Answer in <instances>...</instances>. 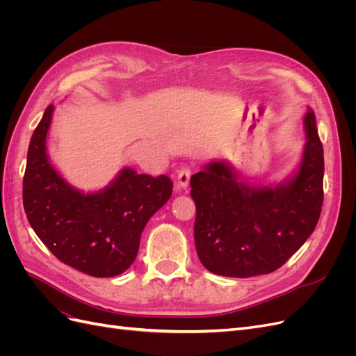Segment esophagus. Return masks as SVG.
Here are the masks:
<instances>
[{
	"mask_svg": "<svg viewBox=\"0 0 356 356\" xmlns=\"http://www.w3.org/2000/svg\"><path fill=\"white\" fill-rule=\"evenodd\" d=\"M190 177H191V170L190 168H182L178 172V177H177V182H175V187L177 190H186L190 184Z\"/></svg>",
	"mask_w": 356,
	"mask_h": 356,
	"instance_id": "1",
	"label": "esophagus"
}]
</instances>
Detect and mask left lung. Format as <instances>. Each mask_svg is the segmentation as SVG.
Returning a JSON list of instances; mask_svg holds the SVG:
<instances>
[{
	"instance_id": "1",
	"label": "left lung",
	"mask_w": 356,
	"mask_h": 356,
	"mask_svg": "<svg viewBox=\"0 0 356 356\" xmlns=\"http://www.w3.org/2000/svg\"><path fill=\"white\" fill-rule=\"evenodd\" d=\"M303 124V156L282 181L248 184L224 160L209 161L191 177L196 251L209 272L229 277L272 273L314 233L324 200V148L312 108Z\"/></svg>"
}]
</instances>
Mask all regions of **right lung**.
Here are the masks:
<instances>
[{
	"instance_id": "add662e5",
	"label": "right lung",
	"mask_w": 356,
	"mask_h": 356,
	"mask_svg": "<svg viewBox=\"0 0 356 356\" xmlns=\"http://www.w3.org/2000/svg\"><path fill=\"white\" fill-rule=\"evenodd\" d=\"M53 110V105L46 108L28 148L24 177L28 221L62 263L95 277L117 276L135 261L145 224L172 196V181L126 166L99 191L72 187L47 154Z\"/></svg>"
}]
</instances>
